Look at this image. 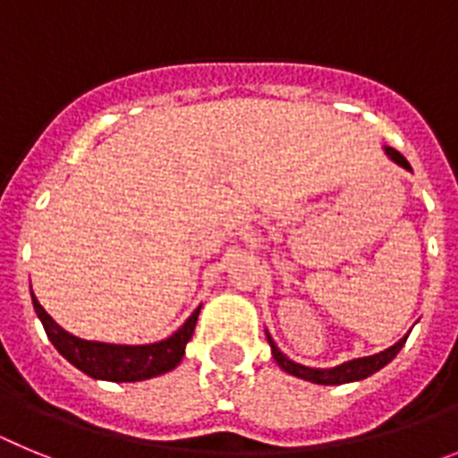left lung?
<instances>
[{"mask_svg":"<svg viewBox=\"0 0 458 458\" xmlns=\"http://www.w3.org/2000/svg\"><path fill=\"white\" fill-rule=\"evenodd\" d=\"M383 151H386V156L390 157L392 163L399 165V167H403V169H408V172H412L411 165H408V160L402 156V153L394 151L392 147H383ZM408 335H411V330H408V333L403 335L399 342L392 344L390 349L380 351V353L367 355V358L349 360V362H342V365L330 367V369H321V367H305V365H301V362H293L289 355H284L282 351L277 349V344L273 342L270 333L266 330V339H268V344H270V353H273V358H275V362L279 365V369L286 371V374H291V376H295V378L317 383V386H344V383H355V380L369 378L371 374H376L378 369H383L386 365H390L392 360L396 358V353L403 349V344H406Z\"/></svg>","mask_w":458,"mask_h":458,"instance_id":"obj_1","label":"left lung"}]
</instances>
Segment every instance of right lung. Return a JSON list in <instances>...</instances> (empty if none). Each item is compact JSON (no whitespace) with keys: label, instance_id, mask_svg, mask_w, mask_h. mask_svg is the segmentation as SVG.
<instances>
[{"label":"right lung","instance_id":"add662e5","mask_svg":"<svg viewBox=\"0 0 458 458\" xmlns=\"http://www.w3.org/2000/svg\"><path fill=\"white\" fill-rule=\"evenodd\" d=\"M36 317L46 327L47 339L52 342L59 353L78 367L87 376L96 380H112V383H135V380H147L153 376L167 374L179 365L185 355V346L192 339L194 326L199 318L201 305L188 317V321L169 335L163 342L153 344H107L91 342V339L75 337L66 333L55 318L43 310L36 295L31 293Z\"/></svg>","mask_w":458,"mask_h":458}]
</instances>
